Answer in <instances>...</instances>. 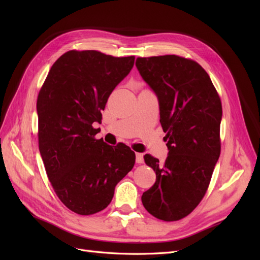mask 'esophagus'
<instances>
[{
  "mask_svg": "<svg viewBox=\"0 0 260 260\" xmlns=\"http://www.w3.org/2000/svg\"><path fill=\"white\" fill-rule=\"evenodd\" d=\"M136 160L138 164H142L144 161V154L143 153H136Z\"/></svg>",
  "mask_w": 260,
  "mask_h": 260,
  "instance_id": "34e87169",
  "label": "esophagus"
}]
</instances>
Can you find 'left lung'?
<instances>
[{
    "label": "left lung",
    "instance_id": "1",
    "mask_svg": "<svg viewBox=\"0 0 260 260\" xmlns=\"http://www.w3.org/2000/svg\"><path fill=\"white\" fill-rule=\"evenodd\" d=\"M136 66L156 94L168 156L162 164L146 154L156 172L142 195L145 209L165 221L187 216L205 195L220 156L221 101L198 62L176 55L139 57Z\"/></svg>",
    "mask_w": 260,
    "mask_h": 260
}]
</instances>
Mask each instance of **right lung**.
<instances>
[{"label": "right lung", "mask_w": 260, "mask_h": 260, "mask_svg": "<svg viewBox=\"0 0 260 260\" xmlns=\"http://www.w3.org/2000/svg\"><path fill=\"white\" fill-rule=\"evenodd\" d=\"M135 65V56L69 51L54 62L37 102L39 149L46 175L64 205L93 215L112 202L115 186L133 168L136 154L94 136L106 102Z\"/></svg>", "instance_id": "add662e5"}]
</instances>
